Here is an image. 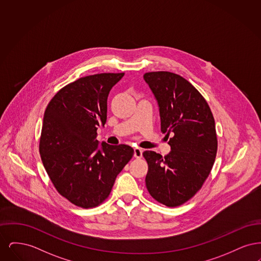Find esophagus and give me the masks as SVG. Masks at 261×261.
<instances>
[{
  "label": "esophagus",
  "instance_id": "1",
  "mask_svg": "<svg viewBox=\"0 0 261 261\" xmlns=\"http://www.w3.org/2000/svg\"><path fill=\"white\" fill-rule=\"evenodd\" d=\"M142 154H143V150L140 149V148H135V149H134V156H135L136 159L142 158Z\"/></svg>",
  "mask_w": 261,
  "mask_h": 261
}]
</instances>
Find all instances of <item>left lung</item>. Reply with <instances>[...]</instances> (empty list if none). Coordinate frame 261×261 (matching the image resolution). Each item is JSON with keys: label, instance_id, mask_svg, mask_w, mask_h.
Segmentation results:
<instances>
[{"label": "left lung", "instance_id": "1", "mask_svg": "<svg viewBox=\"0 0 261 261\" xmlns=\"http://www.w3.org/2000/svg\"><path fill=\"white\" fill-rule=\"evenodd\" d=\"M144 80L158 101L162 132L171 135L167 155L143 152L149 165L146 186L159 202L178 206L196 195L211 173L217 152L214 118L206 100L182 76L156 71L145 73Z\"/></svg>", "mask_w": 261, "mask_h": 261}]
</instances>
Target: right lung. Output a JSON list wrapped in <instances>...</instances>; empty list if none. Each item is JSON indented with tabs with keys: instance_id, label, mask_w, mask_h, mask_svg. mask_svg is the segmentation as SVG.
Returning a JSON list of instances; mask_svg holds the SVG:
<instances>
[{
	"instance_id": "right-lung-1",
	"label": "right lung",
	"mask_w": 261,
	"mask_h": 261,
	"mask_svg": "<svg viewBox=\"0 0 261 261\" xmlns=\"http://www.w3.org/2000/svg\"><path fill=\"white\" fill-rule=\"evenodd\" d=\"M124 73L79 78L50 99L43 118L39 150L57 191L75 205L95 207L107 199L115 178L132 159L127 145L99 144L108 96Z\"/></svg>"
}]
</instances>
